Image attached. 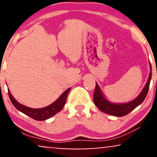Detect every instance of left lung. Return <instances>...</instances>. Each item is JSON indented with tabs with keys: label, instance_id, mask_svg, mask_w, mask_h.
<instances>
[{
	"label": "left lung",
	"instance_id": "obj_1",
	"mask_svg": "<svg viewBox=\"0 0 157 157\" xmlns=\"http://www.w3.org/2000/svg\"><path fill=\"white\" fill-rule=\"evenodd\" d=\"M149 65L151 71L149 73V76L147 83L145 84L141 93L139 94V95L136 98H134V100L131 101L129 102L123 103V104H116V103L109 101V100H107L105 98L101 90L97 83H96V88L94 94V102L96 107L100 111H101L102 112L106 113L107 114L121 117L128 114V113L134 110L135 108L139 106L145 99L146 96L147 95L148 91H149L150 81H151V66L150 62Z\"/></svg>",
	"mask_w": 157,
	"mask_h": 157
}]
</instances>
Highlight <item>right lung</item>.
<instances>
[{
  "instance_id": "obj_1",
  "label": "right lung",
  "mask_w": 157,
  "mask_h": 157,
  "mask_svg": "<svg viewBox=\"0 0 157 157\" xmlns=\"http://www.w3.org/2000/svg\"><path fill=\"white\" fill-rule=\"evenodd\" d=\"M70 90L71 88L66 89L56 101H55L54 102L48 106L41 109H32L30 107L25 106L17 101L12 94H10L9 89H8L10 99L13 105L16 107V109L24 114L29 116V117L37 120V121H44V120L48 119L56 114L57 113H59L60 111H61V109L63 108L64 105H65L66 98H67L68 94L70 91Z\"/></svg>"
}]
</instances>
